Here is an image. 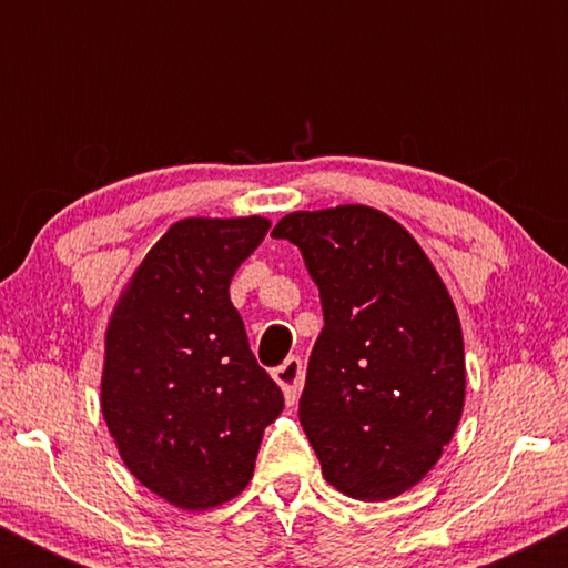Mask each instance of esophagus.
I'll use <instances>...</instances> for the list:
<instances>
[{"label": "esophagus", "mask_w": 568, "mask_h": 568, "mask_svg": "<svg viewBox=\"0 0 568 568\" xmlns=\"http://www.w3.org/2000/svg\"><path fill=\"white\" fill-rule=\"evenodd\" d=\"M275 382L280 384V389H283L285 400H288V406L296 403L298 393H302V384H304V366L298 357H288V361L283 363V366L275 368Z\"/></svg>", "instance_id": "esophagus-1"}]
</instances>
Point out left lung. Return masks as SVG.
Listing matches in <instances>:
<instances>
[{
    "mask_svg": "<svg viewBox=\"0 0 568 568\" xmlns=\"http://www.w3.org/2000/svg\"><path fill=\"white\" fill-rule=\"evenodd\" d=\"M325 328L298 419L323 478L361 501L406 494L438 465L465 410V338L446 283L406 226L371 205L293 211Z\"/></svg>",
    "mask_w": 568,
    "mask_h": 568,
    "instance_id": "obj_1",
    "label": "left lung"
}]
</instances>
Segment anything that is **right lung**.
Listing matches in <instances>:
<instances>
[{
	"label": "right lung",
	"instance_id": "1",
	"mask_svg": "<svg viewBox=\"0 0 568 568\" xmlns=\"http://www.w3.org/2000/svg\"><path fill=\"white\" fill-rule=\"evenodd\" d=\"M270 219L189 216L162 232L116 298L103 336L101 410L135 478L179 510L251 484L283 393L258 368L230 302Z\"/></svg>",
	"mask_w": 568,
	"mask_h": 568
}]
</instances>
